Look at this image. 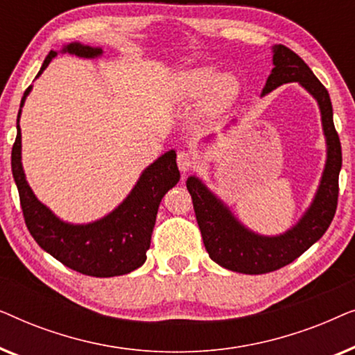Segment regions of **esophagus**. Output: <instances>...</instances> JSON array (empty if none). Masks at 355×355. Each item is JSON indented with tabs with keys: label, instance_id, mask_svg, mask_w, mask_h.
<instances>
[{
	"label": "esophagus",
	"instance_id": "34e87169",
	"mask_svg": "<svg viewBox=\"0 0 355 355\" xmlns=\"http://www.w3.org/2000/svg\"><path fill=\"white\" fill-rule=\"evenodd\" d=\"M178 166L182 173L191 171V169L196 166V162H193L192 155L187 153V152H179L178 153Z\"/></svg>",
	"mask_w": 355,
	"mask_h": 355
}]
</instances>
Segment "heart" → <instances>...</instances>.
Returning <instances> with one entry per match:
<instances>
[{"label":"heart","mask_w":355,"mask_h":355,"mask_svg":"<svg viewBox=\"0 0 355 355\" xmlns=\"http://www.w3.org/2000/svg\"><path fill=\"white\" fill-rule=\"evenodd\" d=\"M179 92L187 100H197L208 92V106L220 111L236 98L239 92V82L232 74H220L215 77L213 67H196L179 76Z\"/></svg>","instance_id":"heart-1"}]
</instances>
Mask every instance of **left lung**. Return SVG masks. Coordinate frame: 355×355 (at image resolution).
I'll return each mask as SVG.
<instances>
[{
	"label": "left lung",
	"instance_id": "left-lung-1",
	"mask_svg": "<svg viewBox=\"0 0 355 355\" xmlns=\"http://www.w3.org/2000/svg\"><path fill=\"white\" fill-rule=\"evenodd\" d=\"M273 64L261 95L270 94L283 84L299 82L318 101L322 113L323 132L327 137V164L318 191L305 215L284 234L260 236L242 226L230 208L208 191L200 179L191 176L186 182L210 259L223 268L245 275L270 273L294 261L327 232L338 207L343 153L339 135L334 129L328 90L302 58L288 46H273Z\"/></svg>",
	"mask_w": 355,
	"mask_h": 355
}]
</instances>
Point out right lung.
<instances>
[{"label": "right lung", "instance_id": "add662e5", "mask_svg": "<svg viewBox=\"0 0 355 355\" xmlns=\"http://www.w3.org/2000/svg\"><path fill=\"white\" fill-rule=\"evenodd\" d=\"M62 53L80 58L100 56L101 48L69 43ZM56 51H50L37 77L46 69ZM32 87L24 92L17 113V135L12 145L11 168L16 181L27 230L38 245L60 260L67 268L82 275L110 278L134 271L147 260L152 232L162 198L176 186L179 178L176 152L169 150L142 173L132 192L121 205L89 225H69L61 221L35 197L26 181L21 163V128L19 118Z\"/></svg>", "mask_w": 355, "mask_h": 355}]
</instances>
